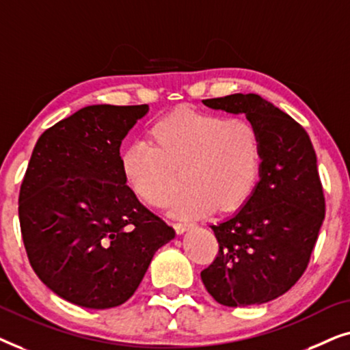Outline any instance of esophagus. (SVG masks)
Returning <instances> with one entry per match:
<instances>
[{
  "label": "esophagus",
  "instance_id": "1",
  "mask_svg": "<svg viewBox=\"0 0 350 350\" xmlns=\"http://www.w3.org/2000/svg\"><path fill=\"white\" fill-rule=\"evenodd\" d=\"M174 228H175L176 234H183L185 231H188V229L191 228V223H188V221H175Z\"/></svg>",
  "mask_w": 350,
  "mask_h": 350
}]
</instances>
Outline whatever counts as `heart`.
<instances>
[{
	"label": "heart",
	"instance_id": "1",
	"mask_svg": "<svg viewBox=\"0 0 350 350\" xmlns=\"http://www.w3.org/2000/svg\"><path fill=\"white\" fill-rule=\"evenodd\" d=\"M262 164V140L247 119L193 108L175 109L152 124L150 143L135 142L122 152V172L133 193L151 207L172 202V212L196 217L229 212L252 194Z\"/></svg>",
	"mask_w": 350,
	"mask_h": 350
}]
</instances>
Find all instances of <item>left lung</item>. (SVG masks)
Wrapping results in <instances>:
<instances>
[{
	"instance_id": "left-lung-1",
	"label": "left lung",
	"mask_w": 350,
	"mask_h": 350,
	"mask_svg": "<svg viewBox=\"0 0 350 350\" xmlns=\"http://www.w3.org/2000/svg\"><path fill=\"white\" fill-rule=\"evenodd\" d=\"M202 103L245 113L260 131L262 164L242 208L210 226L219 250L200 279L223 306L267 303L299 280L317 242L325 218L317 156L304 127L260 95L232 94Z\"/></svg>"
}]
</instances>
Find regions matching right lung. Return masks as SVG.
Here are the masks:
<instances>
[{"label": "right lung", "mask_w": 350, "mask_h": 350, "mask_svg": "<svg viewBox=\"0 0 350 350\" xmlns=\"http://www.w3.org/2000/svg\"><path fill=\"white\" fill-rule=\"evenodd\" d=\"M148 105H92L38 138L21 194L23 245L42 284L70 303H126L174 228L126 183L121 143Z\"/></svg>", "instance_id": "right-lung-1"}]
</instances>
